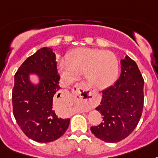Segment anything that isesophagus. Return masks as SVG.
Masks as SVG:
<instances>
[{
	"instance_id": "34e87169",
	"label": "esophagus",
	"mask_w": 158,
	"mask_h": 158,
	"mask_svg": "<svg viewBox=\"0 0 158 158\" xmlns=\"http://www.w3.org/2000/svg\"><path fill=\"white\" fill-rule=\"evenodd\" d=\"M75 89L76 91L73 94L75 99L82 102L85 105L87 109H89L90 106L91 94L88 85L84 82H81L75 85Z\"/></svg>"
}]
</instances>
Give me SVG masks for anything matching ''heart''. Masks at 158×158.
Segmentation results:
<instances>
[{
	"label": "heart",
	"mask_w": 158,
	"mask_h": 158,
	"mask_svg": "<svg viewBox=\"0 0 158 158\" xmlns=\"http://www.w3.org/2000/svg\"><path fill=\"white\" fill-rule=\"evenodd\" d=\"M59 71L68 83L77 81L84 73L85 77L92 86L103 89L111 85L116 79L118 63L116 56L110 52L78 48L68 53L67 60L60 61Z\"/></svg>",
	"instance_id": "heart-1"
}]
</instances>
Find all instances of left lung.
Listing matches in <instances>:
<instances>
[{
    "mask_svg": "<svg viewBox=\"0 0 158 158\" xmlns=\"http://www.w3.org/2000/svg\"><path fill=\"white\" fill-rule=\"evenodd\" d=\"M121 73L112 86L102 91V100L96 110L103 122L91 127L100 140L116 143L128 136L135 128L144 105V79L135 61L128 56L121 60Z\"/></svg>",
    "mask_w": 158,
    "mask_h": 158,
    "instance_id": "8db88e82",
    "label": "left lung"
}]
</instances>
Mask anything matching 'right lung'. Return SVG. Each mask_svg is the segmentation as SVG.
<instances>
[{
    "label": "right lung",
    "instance_id": "add662e5",
    "mask_svg": "<svg viewBox=\"0 0 158 158\" xmlns=\"http://www.w3.org/2000/svg\"><path fill=\"white\" fill-rule=\"evenodd\" d=\"M37 77L34 82L31 77ZM60 76L53 50L44 47L28 57L14 76L13 111L18 126L30 139L41 143L63 135L70 118L56 114L53 103L60 96Z\"/></svg>",
    "mask_w": 158,
    "mask_h": 158
}]
</instances>
